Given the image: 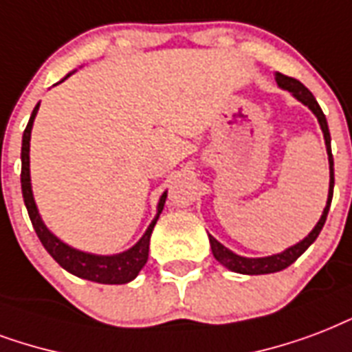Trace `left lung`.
<instances>
[{
  "label": "left lung",
  "mask_w": 352,
  "mask_h": 352,
  "mask_svg": "<svg viewBox=\"0 0 352 352\" xmlns=\"http://www.w3.org/2000/svg\"><path fill=\"white\" fill-rule=\"evenodd\" d=\"M275 80L277 85L283 90H288L292 96H294L297 101H301L305 107H308L310 111L314 112V116L318 118V123L321 131H323V138H325V146H327V155H329V171H331V182H329V195H327V205L323 208V214L321 218L316 223L310 234L305 236L301 241H297L295 245L292 248L284 249L283 253L272 254V256H260V258H249V256H241V254H236L234 251H230L229 248H225L223 243H219L214 236L208 234V240H210V248L214 258L218 260L219 264L225 265L227 270L234 273H241V275H265V273H277L286 270L288 265H292L295 260L299 258L305 251H307L310 245H312L316 238L319 236L323 225L327 221V214H329V208H331L332 203V190H334V158H332L331 151V133H329V125H327V118L321 111V107L318 104L316 98L312 96V92L308 90L302 82H299L294 77H288V75L283 74H275Z\"/></svg>",
  "instance_id": "left-lung-1"
}]
</instances>
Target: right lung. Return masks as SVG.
Returning a JSON list of instances; mask_svg holds the SVG:
<instances>
[{"label": "right lung", "instance_id": "1", "mask_svg": "<svg viewBox=\"0 0 352 352\" xmlns=\"http://www.w3.org/2000/svg\"><path fill=\"white\" fill-rule=\"evenodd\" d=\"M77 69L69 72L63 80H66L69 75H74ZM58 80V82H63ZM57 82V85H58ZM40 103H36L33 114L29 118V123H27L25 131H23V138H21V194H23V203L27 206V212H29V218H31V223L34 227V232L42 241V245L45 248V251L55 258L60 267H64L66 272L75 275L79 278H87V280H92V283L99 284H127L131 283L133 278H136V275L140 273V270L146 265L147 254H149V240H151V232L157 225V219L160 216V212L164 208L166 197H168V192L160 195L157 205V214L155 218L149 223V227L146 229V232L142 234V238L133 248H129L127 251L116 254H94L87 253V251H79V249L72 248L68 243H64L60 238L53 234L45 223L40 218L38 206L34 203L33 195V186H31V170H29V149H31V131H33L34 118H36V112H38Z\"/></svg>", "mask_w": 352, "mask_h": 352}]
</instances>
